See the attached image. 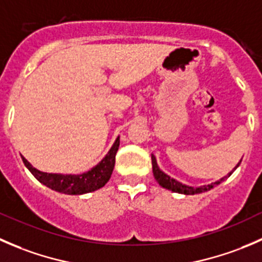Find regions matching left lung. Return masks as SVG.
<instances>
[{
    "instance_id": "left-lung-1",
    "label": "left lung",
    "mask_w": 262,
    "mask_h": 262,
    "mask_svg": "<svg viewBox=\"0 0 262 262\" xmlns=\"http://www.w3.org/2000/svg\"><path fill=\"white\" fill-rule=\"evenodd\" d=\"M151 163H152V173H154V177L155 180L158 181V183H159L162 187L167 188V190H170L173 191V192H178V193H185V195H196V193H201V192H206V191L211 190L213 187H215L216 185H219V183H222L223 181L225 180V178L229 177L230 174L233 173V170L235 169V168L239 165V163L237 164V167L234 168V169L232 170V172L229 173L228 176H225V177H223L220 181H216V182L211 183V185H208V186H201V187H191V186H186V185H182L181 182H178V181L173 180V178H170L169 176L165 174L164 172H162V170L159 169V167H158L157 164V159H155L154 155L151 154Z\"/></svg>"
}]
</instances>
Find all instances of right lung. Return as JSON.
<instances>
[{
    "mask_svg": "<svg viewBox=\"0 0 262 262\" xmlns=\"http://www.w3.org/2000/svg\"><path fill=\"white\" fill-rule=\"evenodd\" d=\"M120 147V137H117L108 151V154L103 158L102 162L95 165L92 170L82 174H53V173H44L35 169L24 157L23 162L27 165L32 174L43 183L47 187L67 195H81V193L93 192L95 190L102 188L110 181L111 174L113 172L116 163V154Z\"/></svg>",
    "mask_w": 262,
    "mask_h": 262,
    "instance_id": "obj_1",
    "label": "right lung"
}]
</instances>
